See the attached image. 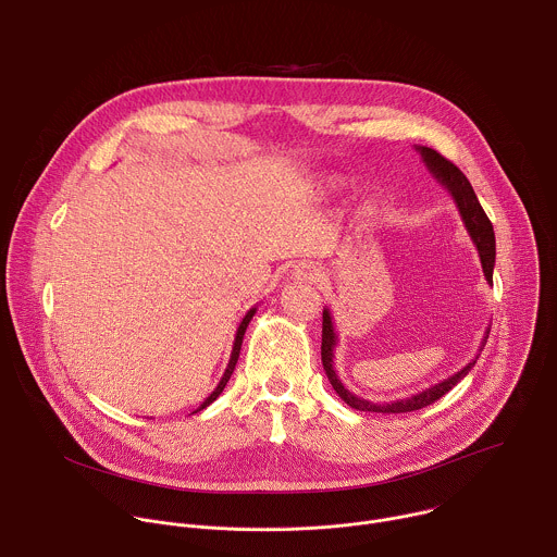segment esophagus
Masks as SVG:
<instances>
[{"label":"esophagus","mask_w":557,"mask_h":557,"mask_svg":"<svg viewBox=\"0 0 557 557\" xmlns=\"http://www.w3.org/2000/svg\"><path fill=\"white\" fill-rule=\"evenodd\" d=\"M295 277H297V280H304V282H308V284H312V282H320L324 275H322V269H320V267H314L312 262H301V264H297V269H295Z\"/></svg>","instance_id":"34e87169"}]
</instances>
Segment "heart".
Returning <instances> with one entry per match:
<instances>
[{
    "label": "heart",
    "mask_w": 557,
    "mask_h": 557,
    "mask_svg": "<svg viewBox=\"0 0 557 557\" xmlns=\"http://www.w3.org/2000/svg\"><path fill=\"white\" fill-rule=\"evenodd\" d=\"M337 185H339V178H322L320 189H324V191H333Z\"/></svg>",
    "instance_id": "b5f03b06"
}]
</instances>
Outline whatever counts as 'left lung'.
I'll return each mask as SVG.
<instances>
[{
  "label": "left lung",
  "instance_id": "1",
  "mask_svg": "<svg viewBox=\"0 0 557 557\" xmlns=\"http://www.w3.org/2000/svg\"><path fill=\"white\" fill-rule=\"evenodd\" d=\"M417 151L421 153V161L423 165L428 168V172L432 174V178H436L447 191L449 196L454 198L456 202V209L465 222V228L471 237V243L475 245V251H479V258H481V264H483V273H485V280L487 284L492 286L494 284V264H496V237H494V226L487 218V213L483 211L479 198H475L469 181L465 178V174L454 165L449 163L447 158H443L436 149L432 147H421L417 145ZM487 337H490V329L485 331V337L479 346V352H475V357L465 366L460 368L456 374L443 379L441 383L436 385H430L428 389L423 392H417L412 396H408V399H399V401H389V404H372L368 399H361V396L352 394L337 376L335 372V366H333V359H335V348L339 344V337H337V331H335V322H333V314H331V308H324V322H322V363H324V370H326V376L331 381V385L335 387V392L342 396V401H346L350 408L359 410V412H383V414H401V412H414V410H421V408H428L430 404L438 401L443 394H447L460 379H465L469 374V370L475 366V359L481 357L485 344H487Z\"/></svg>",
  "mask_w": 557,
  "mask_h": 557
}]
</instances>
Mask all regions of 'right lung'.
<instances>
[{"label":"right lung","instance_id":"1","mask_svg":"<svg viewBox=\"0 0 557 557\" xmlns=\"http://www.w3.org/2000/svg\"><path fill=\"white\" fill-rule=\"evenodd\" d=\"M256 310H258V306H253L245 317H243V322H240V326H237V331H235V342H233V350H231V357H228V363H226V370H224V374H222V379H220V383L215 385V389L207 396V399L198 406V410H194L191 414H196V412H200V410H205L207 406H211L218 396L222 394V389H224V385L228 383V379H231V374H233V370H235V363H237V357H240V348H243V339H245V333H247V326H249V322L253 320V314H256Z\"/></svg>","mask_w":557,"mask_h":557}]
</instances>
